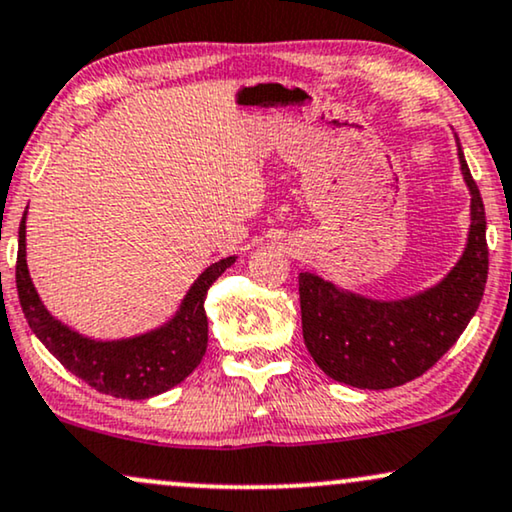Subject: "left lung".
<instances>
[{"instance_id":"left-lung-1","label":"left lung","mask_w":512,"mask_h":512,"mask_svg":"<svg viewBox=\"0 0 512 512\" xmlns=\"http://www.w3.org/2000/svg\"><path fill=\"white\" fill-rule=\"evenodd\" d=\"M470 229L461 260L438 285L405 299H370L316 274H299L304 344L327 377L356 388L403 386L452 349L485 295L489 250L480 189L463 159Z\"/></svg>"}]
</instances>
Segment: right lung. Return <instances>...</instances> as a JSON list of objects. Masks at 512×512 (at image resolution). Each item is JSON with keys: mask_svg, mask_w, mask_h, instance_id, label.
<instances>
[{"mask_svg": "<svg viewBox=\"0 0 512 512\" xmlns=\"http://www.w3.org/2000/svg\"><path fill=\"white\" fill-rule=\"evenodd\" d=\"M25 217L18 229L16 288L27 325L46 349L95 391L124 400H145L166 393L196 370L208 346V318L203 302L208 288L227 271L236 257L210 264L196 278L175 316L156 330L126 339H91L53 318L42 304L27 271Z\"/></svg>", "mask_w": 512, "mask_h": 512, "instance_id": "right-lung-1", "label": "right lung"}]
</instances>
